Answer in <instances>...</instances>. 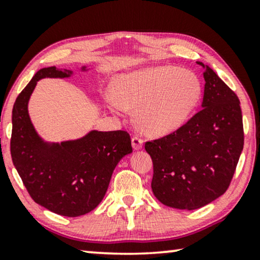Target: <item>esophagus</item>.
I'll use <instances>...</instances> for the list:
<instances>
[{
  "instance_id": "esophagus-1",
  "label": "esophagus",
  "mask_w": 260,
  "mask_h": 260,
  "mask_svg": "<svg viewBox=\"0 0 260 260\" xmlns=\"http://www.w3.org/2000/svg\"><path fill=\"white\" fill-rule=\"evenodd\" d=\"M131 142H133L134 150H140V149L143 147V140H142L140 136H137V135H135Z\"/></svg>"
}]
</instances>
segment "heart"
Returning a JSON list of instances; mask_svg holds the SVG:
<instances>
[{
	"mask_svg": "<svg viewBox=\"0 0 260 260\" xmlns=\"http://www.w3.org/2000/svg\"><path fill=\"white\" fill-rule=\"evenodd\" d=\"M112 98L119 108L136 111L137 126L162 136L182 126L201 98V84L189 71L149 67L120 74L113 80Z\"/></svg>",
	"mask_w": 260,
	"mask_h": 260,
	"instance_id": "b5f03b06",
	"label": "heart"
}]
</instances>
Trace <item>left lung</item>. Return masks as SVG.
I'll list each match as a JSON object with an SVG mask.
<instances>
[{
    "label": "left lung",
    "instance_id": "8db88e82",
    "mask_svg": "<svg viewBox=\"0 0 260 260\" xmlns=\"http://www.w3.org/2000/svg\"><path fill=\"white\" fill-rule=\"evenodd\" d=\"M197 63L205 70L202 109L175 133L145 143L154 165L152 193L187 211L225 193L244 148L239 98L211 67Z\"/></svg>",
    "mask_w": 260,
    "mask_h": 260
}]
</instances>
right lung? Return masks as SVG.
Here are the masks:
<instances>
[{"mask_svg": "<svg viewBox=\"0 0 260 260\" xmlns=\"http://www.w3.org/2000/svg\"><path fill=\"white\" fill-rule=\"evenodd\" d=\"M81 71H87L86 66ZM71 70L55 66L39 70L16 98L13 108L10 152L13 163L31 199L63 216L93 211L108 190L116 166L133 152L126 131L92 130L84 137L61 143L39 136L28 113L37 83L44 78H69Z\"/></svg>", "mask_w": 260, "mask_h": 260, "instance_id": "1", "label": "right lung"}]
</instances>
